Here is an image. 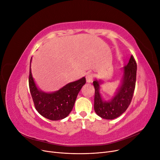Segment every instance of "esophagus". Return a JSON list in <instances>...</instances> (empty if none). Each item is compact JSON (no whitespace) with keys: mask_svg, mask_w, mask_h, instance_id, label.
I'll list each match as a JSON object with an SVG mask.
<instances>
[{"mask_svg":"<svg viewBox=\"0 0 160 160\" xmlns=\"http://www.w3.org/2000/svg\"><path fill=\"white\" fill-rule=\"evenodd\" d=\"M93 75L91 73H88L86 75V81L88 83H91L93 81Z\"/></svg>","mask_w":160,"mask_h":160,"instance_id":"1","label":"esophagus"}]
</instances>
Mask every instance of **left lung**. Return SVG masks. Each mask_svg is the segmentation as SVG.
I'll return each mask as SVG.
<instances>
[{"label": "left lung", "instance_id": "left-lung-1", "mask_svg": "<svg viewBox=\"0 0 160 160\" xmlns=\"http://www.w3.org/2000/svg\"><path fill=\"white\" fill-rule=\"evenodd\" d=\"M123 76L114 97L109 101H105L99 93L100 84L102 80L95 79L93 82L95 88L94 109L99 117L106 119H113L123 113L132 101L136 82L137 63L133 55L129 62L123 68Z\"/></svg>", "mask_w": 160, "mask_h": 160}]
</instances>
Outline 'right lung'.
I'll return each mask as SVG.
<instances>
[{"mask_svg": "<svg viewBox=\"0 0 160 160\" xmlns=\"http://www.w3.org/2000/svg\"><path fill=\"white\" fill-rule=\"evenodd\" d=\"M32 57L31 59V62ZM86 83L85 77L71 82L53 93H46L38 89L34 81L30 65V92L35 107L39 114L52 121H57L68 116L73 108L79 92Z\"/></svg>", "mask_w": 160, "mask_h": 160, "instance_id": "1", "label": "right lung"}]
</instances>
